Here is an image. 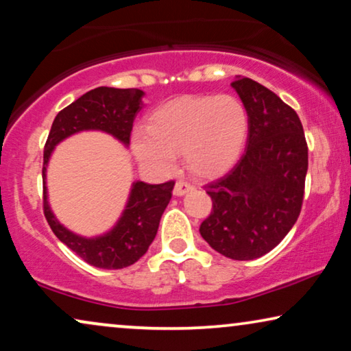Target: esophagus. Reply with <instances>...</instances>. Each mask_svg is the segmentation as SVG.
Returning a JSON list of instances; mask_svg holds the SVG:
<instances>
[{"label":"esophagus","instance_id":"1","mask_svg":"<svg viewBox=\"0 0 351 351\" xmlns=\"http://www.w3.org/2000/svg\"><path fill=\"white\" fill-rule=\"evenodd\" d=\"M190 190H193V185L189 184L185 180H177L176 186H174V195L176 196H184L185 193H189Z\"/></svg>","mask_w":351,"mask_h":351}]
</instances>
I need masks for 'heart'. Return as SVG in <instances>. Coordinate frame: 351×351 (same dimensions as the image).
<instances>
[{
  "mask_svg": "<svg viewBox=\"0 0 351 351\" xmlns=\"http://www.w3.org/2000/svg\"><path fill=\"white\" fill-rule=\"evenodd\" d=\"M246 134V110L233 95H186L148 117L147 128L132 134V153L156 172H169L182 153L186 169L210 177L233 165Z\"/></svg>",
  "mask_w": 351,
  "mask_h": 351,
  "instance_id": "heart-1",
  "label": "heart"
}]
</instances>
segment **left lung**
<instances>
[{
  "label": "left lung",
  "instance_id": "left-lung-1",
  "mask_svg": "<svg viewBox=\"0 0 351 351\" xmlns=\"http://www.w3.org/2000/svg\"><path fill=\"white\" fill-rule=\"evenodd\" d=\"M232 88L247 113V143L227 174L204 186L213 210L199 233L233 261L265 256L294 227L304 199L308 147L297 113L246 76Z\"/></svg>",
  "mask_w": 351,
  "mask_h": 351
}]
</instances>
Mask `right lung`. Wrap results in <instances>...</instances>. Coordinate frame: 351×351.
Masks as SVG:
<instances>
[{"mask_svg":"<svg viewBox=\"0 0 351 351\" xmlns=\"http://www.w3.org/2000/svg\"><path fill=\"white\" fill-rule=\"evenodd\" d=\"M141 89H118L100 86L57 113L45 145L43 162V189H45V215L57 238L66 244L76 256L89 265L118 270L136 263L156 237L161 215L169 204L174 182L150 185L132 182L128 203L118 222L99 237H81L64 227L52 213L47 201L46 172L54 148L75 134L83 131H100L117 138L124 147L129 145L132 123L143 107Z\"/></svg>","mask_w":351,"mask_h":351,"instance_id":"1","label":"right lung"}]
</instances>
